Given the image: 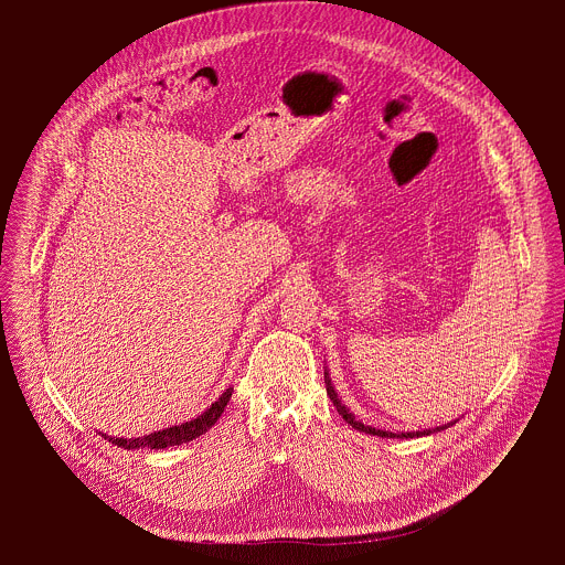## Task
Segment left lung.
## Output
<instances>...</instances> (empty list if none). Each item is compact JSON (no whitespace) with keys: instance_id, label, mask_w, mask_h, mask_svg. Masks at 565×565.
<instances>
[{"instance_id":"8db88e82","label":"left lung","mask_w":565,"mask_h":565,"mask_svg":"<svg viewBox=\"0 0 565 565\" xmlns=\"http://www.w3.org/2000/svg\"><path fill=\"white\" fill-rule=\"evenodd\" d=\"M324 382H327V393H329V397H331V402L335 405V409H338V414L353 427V429H358V431H364V434H371V436H380V438H420V436H429V434H436V431H440V429H447L449 425H456V420L454 423H447V425H440V427H434V429H423V431H402V434H393V431H386V429H375V427H369V425H364V423H360L349 409H347V405H342V399H340V395L335 393V386L331 384V377H329V371L324 369Z\"/></svg>"}]
</instances>
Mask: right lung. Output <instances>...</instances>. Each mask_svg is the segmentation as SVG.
<instances>
[{"label":"right lung","instance_id":"add662e5","mask_svg":"<svg viewBox=\"0 0 565 565\" xmlns=\"http://www.w3.org/2000/svg\"><path fill=\"white\" fill-rule=\"evenodd\" d=\"M232 397V386L225 388L221 393V397L216 402H212V407H207L201 416H196L194 420L190 423H183V425H172L163 431H153L149 436H140V438H111L107 434L105 440H109L111 445H118L122 449H166V447H174V445H183V443H190L199 436H203L207 429L214 427V423L221 418L223 409L227 407V402Z\"/></svg>","mask_w":565,"mask_h":565}]
</instances>
